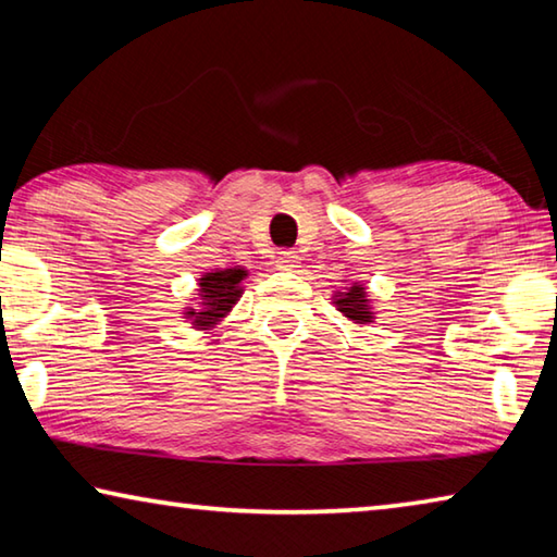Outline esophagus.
Here are the masks:
<instances>
[{"instance_id": "obj_1", "label": "esophagus", "mask_w": 557, "mask_h": 557, "mask_svg": "<svg viewBox=\"0 0 557 557\" xmlns=\"http://www.w3.org/2000/svg\"><path fill=\"white\" fill-rule=\"evenodd\" d=\"M299 262V256L295 250H280L277 252V268L280 270H295Z\"/></svg>"}]
</instances>
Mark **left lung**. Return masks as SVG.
<instances>
[{
    "label": "left lung",
    "mask_w": 557,
    "mask_h": 557,
    "mask_svg": "<svg viewBox=\"0 0 557 557\" xmlns=\"http://www.w3.org/2000/svg\"><path fill=\"white\" fill-rule=\"evenodd\" d=\"M336 307H338V312H344L348 319H354V322H358V324H366L373 319L369 299H366V287H361V285L348 287L344 295H338Z\"/></svg>",
    "instance_id": "obj_1"
}]
</instances>
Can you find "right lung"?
<instances>
[{"mask_svg": "<svg viewBox=\"0 0 557 557\" xmlns=\"http://www.w3.org/2000/svg\"><path fill=\"white\" fill-rule=\"evenodd\" d=\"M245 277V270H219L203 275L199 282L201 292V307L186 312V319H191L194 326H213L221 317L231 312V307L243 295L240 280Z\"/></svg>", "mask_w": 557, "mask_h": 557, "instance_id": "right-lung-1", "label": "right lung"}]
</instances>
